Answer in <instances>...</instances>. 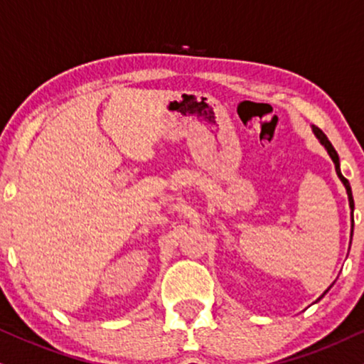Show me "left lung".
I'll list each match as a JSON object with an SVG mask.
<instances>
[{"instance_id":"1","label":"left lung","mask_w":364,"mask_h":364,"mask_svg":"<svg viewBox=\"0 0 364 364\" xmlns=\"http://www.w3.org/2000/svg\"><path fill=\"white\" fill-rule=\"evenodd\" d=\"M312 131H314V134L317 136V139L321 141V144L324 146L326 149H328V153H329V156H331V159H333V163H334V166H336V173H338V176H339V179H341V181L344 183V186H346V191H348V198H349V206H351V210H354V201H353V193H351V186H349V181L346 178L343 176L341 174V169H339V156H338V153H336V149L333 148V144H331L329 142V139H328V136L324 134L323 131H321L319 127H316V126H312ZM351 215H353V211H351ZM353 227H354V222H353ZM351 235H353V232H351ZM328 292V291H326ZM324 292V294H326ZM323 297V296H321ZM319 297V299H321Z\"/></svg>"}]
</instances>
